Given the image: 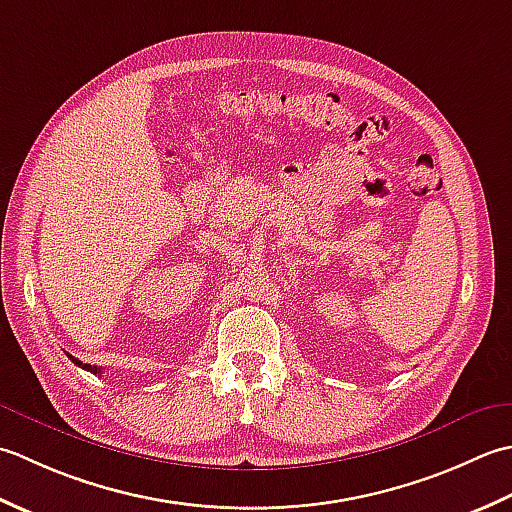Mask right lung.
<instances>
[{
    "label": "right lung",
    "instance_id": "obj_1",
    "mask_svg": "<svg viewBox=\"0 0 512 512\" xmlns=\"http://www.w3.org/2000/svg\"><path fill=\"white\" fill-rule=\"evenodd\" d=\"M72 362H75L77 364V367H81V369H86V371H90V373H101V369H97V367H92V364H83L81 360H77V358H72V356H68Z\"/></svg>",
    "mask_w": 512,
    "mask_h": 512
}]
</instances>
